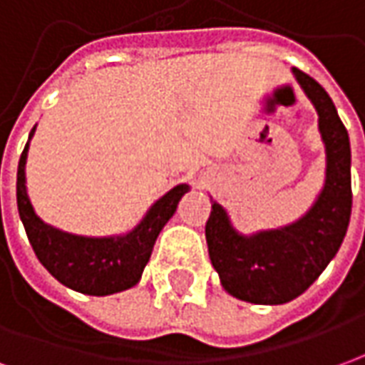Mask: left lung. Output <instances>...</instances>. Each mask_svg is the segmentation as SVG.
<instances>
[{
  "mask_svg": "<svg viewBox=\"0 0 365 365\" xmlns=\"http://www.w3.org/2000/svg\"><path fill=\"white\" fill-rule=\"evenodd\" d=\"M319 115L324 144V183L297 221L245 235L211 197L205 227L209 258L227 293L254 305H283L305 293L342 245L352 213V152L348 130L329 93L311 76L291 68Z\"/></svg>",
  "mask_w": 365,
  "mask_h": 365,
  "instance_id": "obj_1",
  "label": "left lung"
}]
</instances>
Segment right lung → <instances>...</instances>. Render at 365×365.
Listing matches in <instances>:
<instances>
[{
  "instance_id": "1",
  "label": "right lung",
  "mask_w": 365,
  "mask_h": 365,
  "mask_svg": "<svg viewBox=\"0 0 365 365\" xmlns=\"http://www.w3.org/2000/svg\"><path fill=\"white\" fill-rule=\"evenodd\" d=\"M35 130L36 125L29 133L17 168V209L38 262L62 285L86 295L105 297L135 287L150 260L156 238L191 187L187 183H178L148 207L133 229L120 235L86 237L56 229L36 215L29 199L25 168Z\"/></svg>"
}]
</instances>
